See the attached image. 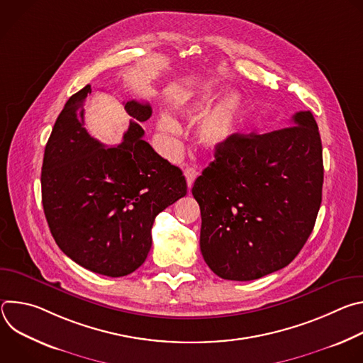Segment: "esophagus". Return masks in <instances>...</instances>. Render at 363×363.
<instances>
[{"mask_svg": "<svg viewBox=\"0 0 363 363\" xmlns=\"http://www.w3.org/2000/svg\"><path fill=\"white\" fill-rule=\"evenodd\" d=\"M184 175H185V178H186V185H188V188H191L192 184H194V181H195V178H196V175H198V171H196L194 167H186L185 171H184Z\"/></svg>", "mask_w": 363, "mask_h": 363, "instance_id": "34e87169", "label": "esophagus"}]
</instances>
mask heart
I'll use <instances>...</instances> for the list:
<instances>
[{"label":"heart","instance_id":"heart-1","mask_svg":"<svg viewBox=\"0 0 363 363\" xmlns=\"http://www.w3.org/2000/svg\"><path fill=\"white\" fill-rule=\"evenodd\" d=\"M216 96L214 90H206L196 99H184L178 106L185 115L198 116L208 111ZM242 113L244 101L241 96L237 93L227 94L203 119L198 132L199 142L211 150L225 146L237 132ZM158 130L165 138H174L179 135L181 128L171 115L162 113L158 119Z\"/></svg>","mask_w":363,"mask_h":363}]
</instances>
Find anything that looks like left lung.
Segmentation results:
<instances>
[{
  "label": "left lung",
  "mask_w": 363,
  "mask_h": 363,
  "mask_svg": "<svg viewBox=\"0 0 363 363\" xmlns=\"http://www.w3.org/2000/svg\"><path fill=\"white\" fill-rule=\"evenodd\" d=\"M264 135H238L192 186L199 245L221 279L248 281L290 264L312 234L322 202L323 157L312 112Z\"/></svg>",
  "instance_id": "8db88e82"
}]
</instances>
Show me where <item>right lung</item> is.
<instances>
[{
    "label": "right lung",
    "mask_w": 363,
    "mask_h": 363,
    "mask_svg": "<svg viewBox=\"0 0 363 363\" xmlns=\"http://www.w3.org/2000/svg\"><path fill=\"white\" fill-rule=\"evenodd\" d=\"M90 84L74 93L47 140L41 199L51 235L79 266L109 277L133 273L146 260L150 230L167 206L186 195L182 171L143 140L149 103L129 100L123 142L108 147L84 128Z\"/></svg>",
    "instance_id": "obj_1"
}]
</instances>
